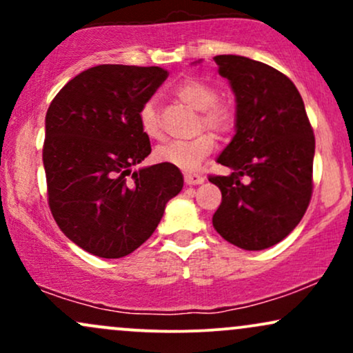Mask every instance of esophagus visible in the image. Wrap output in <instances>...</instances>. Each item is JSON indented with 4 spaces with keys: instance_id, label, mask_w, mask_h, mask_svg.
<instances>
[{
    "instance_id": "1",
    "label": "esophagus",
    "mask_w": 353,
    "mask_h": 353,
    "mask_svg": "<svg viewBox=\"0 0 353 353\" xmlns=\"http://www.w3.org/2000/svg\"><path fill=\"white\" fill-rule=\"evenodd\" d=\"M184 181H185V184H189V185L202 184V182H204V176H201V174H196V172H185Z\"/></svg>"
}]
</instances>
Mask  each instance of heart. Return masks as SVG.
I'll return each mask as SVG.
<instances>
[{
	"label": "heart",
	"mask_w": 353,
	"mask_h": 353,
	"mask_svg": "<svg viewBox=\"0 0 353 353\" xmlns=\"http://www.w3.org/2000/svg\"><path fill=\"white\" fill-rule=\"evenodd\" d=\"M176 96L190 108L199 109L197 128L209 129L216 134H228L236 125V109L229 101L217 98V91L212 84L201 78H188L181 81L174 89ZM141 131L149 139L163 137V125L152 101H148L137 112ZM216 148V139L210 132H199L192 139L171 141L154 151V157L159 163L176 165L181 169H196L202 159L209 156Z\"/></svg>",
	"instance_id": "obj_1"
}]
</instances>
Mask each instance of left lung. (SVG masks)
Instances as JSON below:
<instances>
[{
  "label": "left lung",
  "instance_id": "1",
  "mask_svg": "<svg viewBox=\"0 0 353 353\" xmlns=\"http://www.w3.org/2000/svg\"><path fill=\"white\" fill-rule=\"evenodd\" d=\"M237 101L236 136L217 163L230 176H209L222 202L212 217L225 241L262 250L285 239L305 214L314 189L315 137L301 92L269 64L216 56Z\"/></svg>",
  "mask_w": 353,
  "mask_h": 353
}]
</instances>
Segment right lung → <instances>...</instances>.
<instances>
[{"instance_id": "1", "label": "right lung", "mask_w": 353, "mask_h": 353, "mask_svg": "<svg viewBox=\"0 0 353 353\" xmlns=\"http://www.w3.org/2000/svg\"><path fill=\"white\" fill-rule=\"evenodd\" d=\"M168 76L159 66L101 64L72 78L48 108V204L66 237L89 254H131L181 192L184 181L176 165L132 171L151 154L137 112Z\"/></svg>"}]
</instances>
